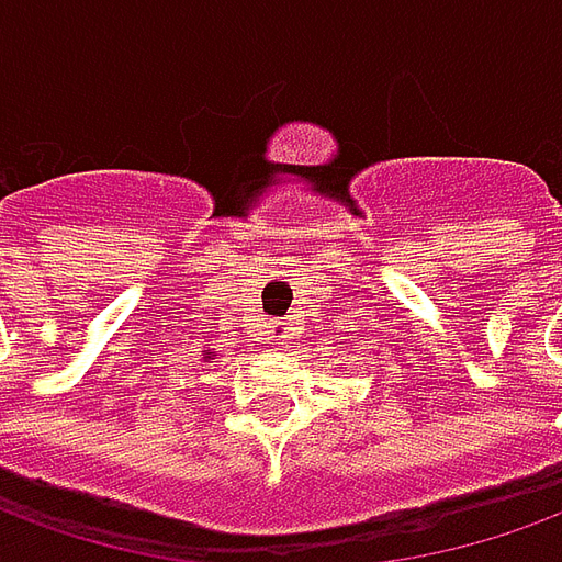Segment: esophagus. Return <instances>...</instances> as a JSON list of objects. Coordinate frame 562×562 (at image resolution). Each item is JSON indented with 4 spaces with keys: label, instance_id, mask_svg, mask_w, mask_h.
<instances>
[{
    "label": "esophagus",
    "instance_id": "34e87169",
    "mask_svg": "<svg viewBox=\"0 0 562 562\" xmlns=\"http://www.w3.org/2000/svg\"><path fill=\"white\" fill-rule=\"evenodd\" d=\"M270 337H273V340H289V337H292V322L273 318V322H270Z\"/></svg>",
    "mask_w": 562,
    "mask_h": 562
}]
</instances>
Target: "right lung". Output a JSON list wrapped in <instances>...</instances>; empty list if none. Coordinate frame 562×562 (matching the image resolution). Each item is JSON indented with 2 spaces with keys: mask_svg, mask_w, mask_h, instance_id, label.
<instances>
[{
  "mask_svg": "<svg viewBox=\"0 0 562 562\" xmlns=\"http://www.w3.org/2000/svg\"><path fill=\"white\" fill-rule=\"evenodd\" d=\"M201 361H204V364H213V361H216V349L204 346V349H201Z\"/></svg>",
  "mask_w": 562,
  "mask_h": 562,
  "instance_id": "right-lung-1",
  "label": "right lung"
}]
</instances>
